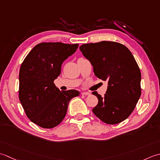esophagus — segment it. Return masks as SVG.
<instances>
[{
    "instance_id": "obj_1",
    "label": "esophagus",
    "mask_w": 160,
    "mask_h": 160,
    "mask_svg": "<svg viewBox=\"0 0 160 160\" xmlns=\"http://www.w3.org/2000/svg\"><path fill=\"white\" fill-rule=\"evenodd\" d=\"M81 94H82V95H90V93L89 92H81Z\"/></svg>"
}]
</instances>
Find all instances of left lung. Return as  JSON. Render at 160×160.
Segmentation results:
<instances>
[{"mask_svg": "<svg viewBox=\"0 0 160 160\" xmlns=\"http://www.w3.org/2000/svg\"><path fill=\"white\" fill-rule=\"evenodd\" d=\"M80 50L93 66L94 75L108 82L104 97L98 98L93 113L108 124H116L128 118L141 96V72L130 51L113 41L81 45Z\"/></svg>", "mask_w": 160, "mask_h": 160, "instance_id": "8db88e82", "label": "left lung"}]
</instances>
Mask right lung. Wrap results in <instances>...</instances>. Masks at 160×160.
I'll return each instance as SVG.
<instances>
[{"label":"right lung","instance_id":"obj_1","mask_svg":"<svg viewBox=\"0 0 160 160\" xmlns=\"http://www.w3.org/2000/svg\"><path fill=\"white\" fill-rule=\"evenodd\" d=\"M79 44L41 43L29 52L19 72V100L30 121L52 128L63 121L76 90L60 91L54 81L60 75L63 62L75 52Z\"/></svg>","mask_w":160,"mask_h":160}]
</instances>
